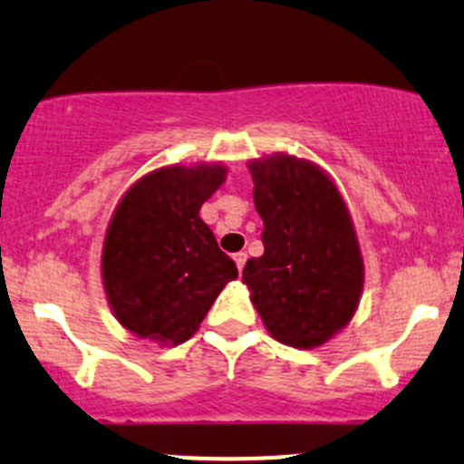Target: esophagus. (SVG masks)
<instances>
[{
	"label": "esophagus",
	"mask_w": 464,
	"mask_h": 464,
	"mask_svg": "<svg viewBox=\"0 0 464 464\" xmlns=\"http://www.w3.org/2000/svg\"><path fill=\"white\" fill-rule=\"evenodd\" d=\"M246 261H247V255H246V252H237V255H234V264H237L238 272L243 270V266H246Z\"/></svg>",
	"instance_id": "1"
}]
</instances>
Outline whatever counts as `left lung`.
I'll use <instances>...</instances> for the list:
<instances>
[{
  "mask_svg": "<svg viewBox=\"0 0 464 464\" xmlns=\"http://www.w3.org/2000/svg\"><path fill=\"white\" fill-rule=\"evenodd\" d=\"M264 255L243 284L272 337L295 348L326 343L348 326L364 288L360 241L335 180L314 162L275 154L247 162Z\"/></svg>",
  "mask_w": 464,
  "mask_h": 464,
  "instance_id": "left-lung-1",
  "label": "left lung"
}]
</instances>
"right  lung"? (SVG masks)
Here are the masks:
<instances>
[{
  "label": "right lung",
  "mask_w": 464,
  "mask_h": 464,
  "mask_svg": "<svg viewBox=\"0 0 464 464\" xmlns=\"http://www.w3.org/2000/svg\"><path fill=\"white\" fill-rule=\"evenodd\" d=\"M227 176L221 162L167 165L118 200L102 246V285L131 335L188 342L238 270L198 209Z\"/></svg>",
  "instance_id": "obj_1"
}]
</instances>
